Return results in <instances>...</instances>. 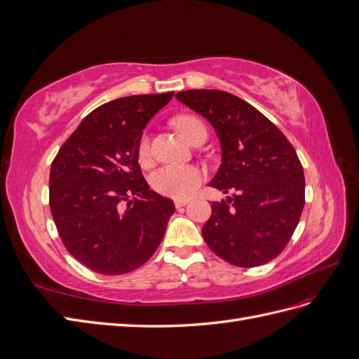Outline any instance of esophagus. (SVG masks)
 I'll use <instances>...</instances> for the list:
<instances>
[{
    "mask_svg": "<svg viewBox=\"0 0 359 359\" xmlns=\"http://www.w3.org/2000/svg\"><path fill=\"white\" fill-rule=\"evenodd\" d=\"M187 203H189L187 199H177V201H175V206H177V208H181V206L187 205Z\"/></svg>",
    "mask_w": 359,
    "mask_h": 359,
    "instance_id": "1",
    "label": "esophagus"
}]
</instances>
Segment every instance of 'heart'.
<instances>
[{
    "instance_id": "obj_1",
    "label": "heart",
    "mask_w": 359,
    "mask_h": 359,
    "mask_svg": "<svg viewBox=\"0 0 359 359\" xmlns=\"http://www.w3.org/2000/svg\"><path fill=\"white\" fill-rule=\"evenodd\" d=\"M180 133L191 142L199 130H205L201 119L191 115H182L175 119ZM139 158L145 161L149 157V139L142 136L139 142ZM205 178V173L198 166H173L166 165L151 173V187L163 196L173 199H187L198 190Z\"/></svg>"
}]
</instances>
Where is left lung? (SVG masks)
Masks as SVG:
<instances>
[{
  "mask_svg": "<svg viewBox=\"0 0 359 359\" xmlns=\"http://www.w3.org/2000/svg\"><path fill=\"white\" fill-rule=\"evenodd\" d=\"M175 97L215 130L222 165L210 186L233 193L211 203L202 227L205 243L236 266L269 262L287 245L306 203L295 148L264 114L231 93L189 90Z\"/></svg>",
  "mask_w": 359,
  "mask_h": 359,
  "instance_id": "left-lung-1",
  "label": "left lung"
}]
</instances>
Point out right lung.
Masks as SVG:
<instances>
[{
    "mask_svg": "<svg viewBox=\"0 0 359 359\" xmlns=\"http://www.w3.org/2000/svg\"><path fill=\"white\" fill-rule=\"evenodd\" d=\"M173 93L130 95L86 115L52 161L49 205L67 252L104 276L154 255L175 205L151 190L139 166L142 130Z\"/></svg>",
    "mask_w": 359,
    "mask_h": 359,
    "instance_id": "obj_1",
    "label": "right lung"
}]
</instances>
